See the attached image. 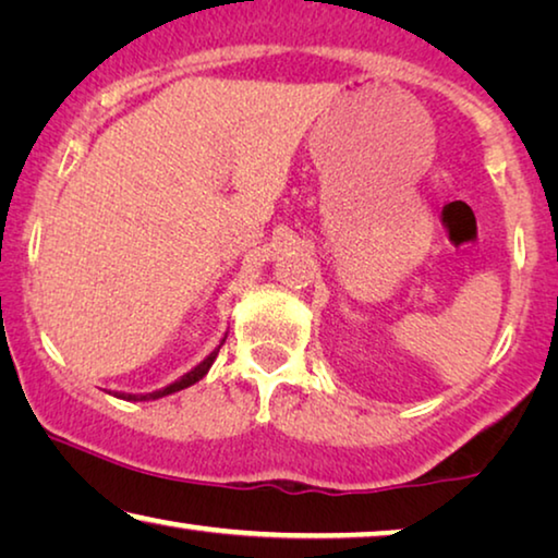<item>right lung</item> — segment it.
Segmentation results:
<instances>
[{"mask_svg": "<svg viewBox=\"0 0 558 558\" xmlns=\"http://www.w3.org/2000/svg\"><path fill=\"white\" fill-rule=\"evenodd\" d=\"M226 338H228V332H226V336L220 338V343L215 345V351H210V355H205V359L199 361V363L195 365V368H190L187 373H182V376H180L178 380H172V384H168L165 388L149 390V393H124V390H112L110 396H114V398H122V401H157V398L172 396V393H178V390H182V388L195 386L197 380H203V378L207 376V371H210V365L215 363V359H218L220 345L226 343Z\"/></svg>", "mask_w": 558, "mask_h": 558, "instance_id": "add662e5", "label": "right lung"}]
</instances>
